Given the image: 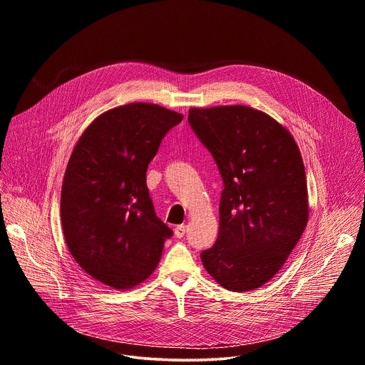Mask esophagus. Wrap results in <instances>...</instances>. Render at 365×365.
<instances>
[{
  "label": "esophagus",
  "mask_w": 365,
  "mask_h": 365,
  "mask_svg": "<svg viewBox=\"0 0 365 365\" xmlns=\"http://www.w3.org/2000/svg\"><path fill=\"white\" fill-rule=\"evenodd\" d=\"M186 231H187V227H186L185 224L178 225V227L175 228V235H176L178 238H183V237H185V234H186Z\"/></svg>",
  "instance_id": "34e87169"
}]
</instances>
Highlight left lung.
Listing matches in <instances>:
<instances>
[{
    "label": "left lung",
    "instance_id": "8db88e82",
    "mask_svg": "<svg viewBox=\"0 0 365 365\" xmlns=\"http://www.w3.org/2000/svg\"><path fill=\"white\" fill-rule=\"evenodd\" d=\"M187 121L224 182L220 232L200 254L222 287L248 292L283 267L309 218L307 186L290 131L247 106L190 108Z\"/></svg>",
    "mask_w": 365,
    "mask_h": 365
}]
</instances>
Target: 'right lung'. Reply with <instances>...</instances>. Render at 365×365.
Listing matches in <instances>:
<instances>
[{"label":"right lung","instance_id":"right-lung-1","mask_svg":"<svg viewBox=\"0 0 365 365\" xmlns=\"http://www.w3.org/2000/svg\"><path fill=\"white\" fill-rule=\"evenodd\" d=\"M183 115L133 102L96 117L79 137L65 172L61 220L75 262L117 290L144 282L158 267L172 230L154 212L148 163Z\"/></svg>","mask_w":365,"mask_h":365}]
</instances>
